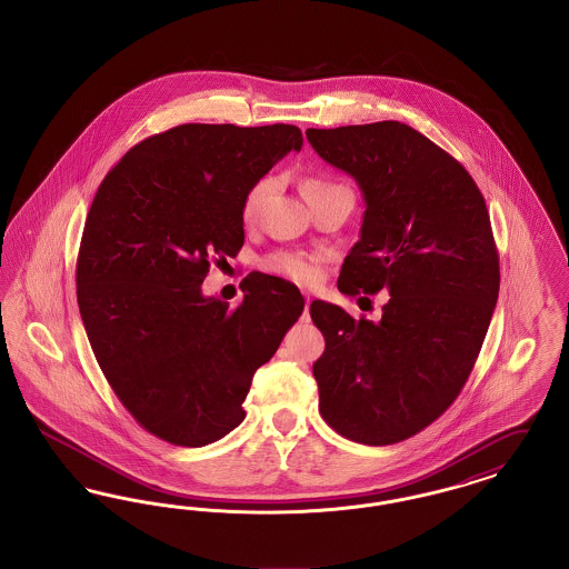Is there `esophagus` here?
<instances>
[{
	"label": "esophagus",
	"instance_id": "obj_1",
	"mask_svg": "<svg viewBox=\"0 0 569 569\" xmlns=\"http://www.w3.org/2000/svg\"><path fill=\"white\" fill-rule=\"evenodd\" d=\"M309 305H311V297L305 295V318H309Z\"/></svg>",
	"mask_w": 569,
	"mask_h": 569
}]
</instances>
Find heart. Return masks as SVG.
Listing matches in <instances>:
<instances>
[{
    "label": "heart",
    "mask_w": 569,
    "mask_h": 569,
    "mask_svg": "<svg viewBox=\"0 0 569 569\" xmlns=\"http://www.w3.org/2000/svg\"><path fill=\"white\" fill-rule=\"evenodd\" d=\"M271 190L272 179H260L247 190L243 204H241V217H243L244 223H251V221L258 219ZM302 193H305L307 202H313V200L325 198V196L352 193V191L348 186H343L335 179L309 177V179L302 181ZM264 269L272 272V274H279V277H286V279L295 281V283H300V286H309L318 277V260L311 258V256H305V253H297V251H274L264 260Z\"/></svg>",
    "instance_id": "1"
}]
</instances>
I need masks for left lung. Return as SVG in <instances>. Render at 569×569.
Instances as JSON below:
<instances>
[{"label":"left lung","instance_id":"obj_1","mask_svg":"<svg viewBox=\"0 0 569 569\" xmlns=\"http://www.w3.org/2000/svg\"><path fill=\"white\" fill-rule=\"evenodd\" d=\"M307 140L352 174L367 204L339 290L390 295L379 322L311 302L326 339L313 365L320 413L358 443H397L455 403L485 343L499 297L487 202L450 153L406 123L309 128Z\"/></svg>","mask_w":569,"mask_h":569}]
</instances>
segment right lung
<instances>
[{"instance_id": "obj_1", "label": "right lung", "mask_w": 569, "mask_h": 569, "mask_svg": "<svg viewBox=\"0 0 569 569\" xmlns=\"http://www.w3.org/2000/svg\"><path fill=\"white\" fill-rule=\"evenodd\" d=\"M297 126L183 123L132 147L87 213L77 298L96 360L136 422L200 448L237 429L258 367L302 313L297 286L243 279L230 309L202 297L211 260L243 247L241 204L292 149Z\"/></svg>"}]
</instances>
